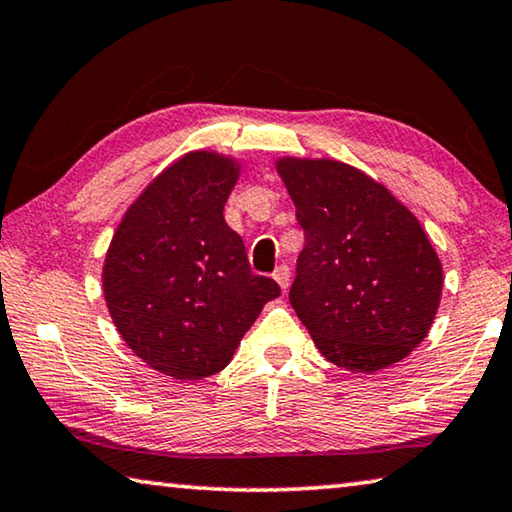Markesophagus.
Listing matches in <instances>:
<instances>
[{
  "label": "esophagus",
  "instance_id": "34e87169",
  "mask_svg": "<svg viewBox=\"0 0 512 512\" xmlns=\"http://www.w3.org/2000/svg\"><path fill=\"white\" fill-rule=\"evenodd\" d=\"M273 280L278 282L282 291H287V287H289V269H287L285 264H282V266H278V269H275V273H273Z\"/></svg>",
  "mask_w": 512,
  "mask_h": 512
}]
</instances>
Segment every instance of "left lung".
Returning <instances> with one entry per match:
<instances>
[{
  "label": "left lung",
  "instance_id": "1",
  "mask_svg": "<svg viewBox=\"0 0 512 512\" xmlns=\"http://www.w3.org/2000/svg\"><path fill=\"white\" fill-rule=\"evenodd\" d=\"M305 230L289 300L328 362L373 373L415 351L442 298V262L417 216L360 168L280 157Z\"/></svg>",
  "mask_w": 512,
  "mask_h": 512
}]
</instances>
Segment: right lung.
Wrapping results in <instances>:
<instances>
[{
    "label": "right lung",
    "instance_id": "right-lung-1",
    "mask_svg": "<svg viewBox=\"0 0 512 512\" xmlns=\"http://www.w3.org/2000/svg\"><path fill=\"white\" fill-rule=\"evenodd\" d=\"M241 161L191 150L127 207L102 266L113 326L150 369L202 380L230 364L278 282L250 271L223 207Z\"/></svg>",
    "mask_w": 512,
    "mask_h": 512
}]
</instances>
